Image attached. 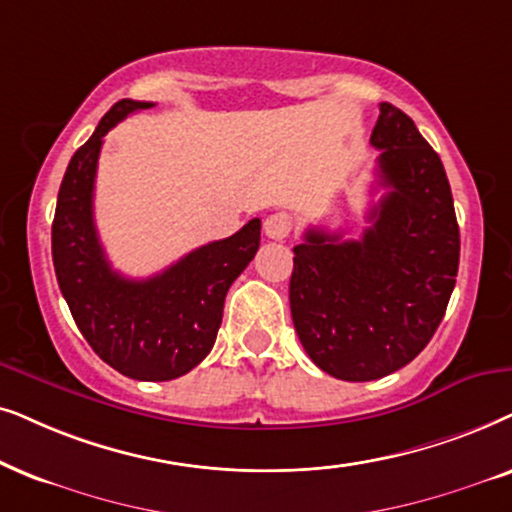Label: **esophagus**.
<instances>
[{
    "label": "esophagus",
    "mask_w": 512,
    "mask_h": 512,
    "mask_svg": "<svg viewBox=\"0 0 512 512\" xmlns=\"http://www.w3.org/2000/svg\"><path fill=\"white\" fill-rule=\"evenodd\" d=\"M292 227H295V222H292V215L288 213H274L264 220V234L274 238V241H283V238H288Z\"/></svg>",
    "instance_id": "esophagus-1"
}]
</instances>
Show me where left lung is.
Here are the masks:
<instances>
[{"mask_svg":"<svg viewBox=\"0 0 512 512\" xmlns=\"http://www.w3.org/2000/svg\"><path fill=\"white\" fill-rule=\"evenodd\" d=\"M379 187L358 241L306 229L290 278L292 323L320 370L372 381L412 363L438 330L459 271V224L435 149L381 102L372 131Z\"/></svg>","mask_w":512,"mask_h":512,"instance_id":"1","label":"left lung"}]
</instances>
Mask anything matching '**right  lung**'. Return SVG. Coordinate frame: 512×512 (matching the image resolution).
I'll return each instance as SVG.
<instances>
[{
  "label": "right lung",
  "instance_id": "1",
  "mask_svg": "<svg viewBox=\"0 0 512 512\" xmlns=\"http://www.w3.org/2000/svg\"><path fill=\"white\" fill-rule=\"evenodd\" d=\"M154 102L119 100L74 152L58 192L51 229L56 278L72 318L109 367L138 381H170L213 349L224 297L260 248L262 222L201 245L152 278L121 276L107 262L93 220V187L102 138Z\"/></svg>",
  "mask_w": 512,
  "mask_h": 512
}]
</instances>
